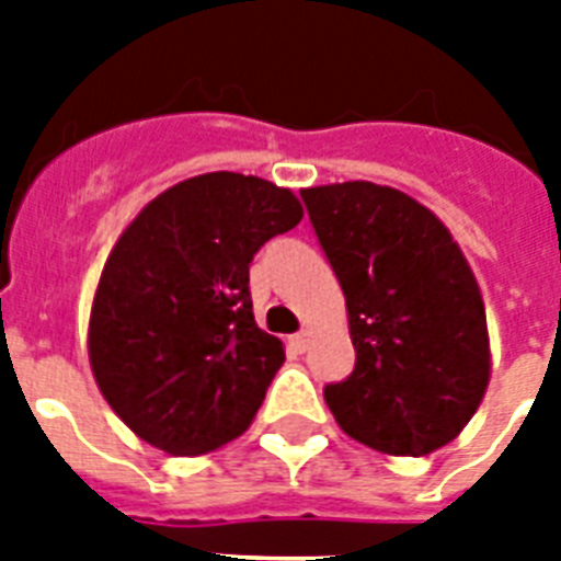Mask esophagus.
Segmentation results:
<instances>
[{"label":"esophagus","mask_w":561,"mask_h":561,"mask_svg":"<svg viewBox=\"0 0 561 561\" xmlns=\"http://www.w3.org/2000/svg\"><path fill=\"white\" fill-rule=\"evenodd\" d=\"M308 341H311V332H308V329H302V332L294 334V337H290L288 346H290V350H294V352H297V355H302V352L308 350Z\"/></svg>","instance_id":"obj_1"}]
</instances>
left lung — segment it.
I'll return each instance as SVG.
<instances>
[{
	"mask_svg": "<svg viewBox=\"0 0 561 561\" xmlns=\"http://www.w3.org/2000/svg\"><path fill=\"white\" fill-rule=\"evenodd\" d=\"M346 297L355 369L329 383L343 434L396 457L443 448L489 387L486 308L466 255L434 211L367 180L302 188Z\"/></svg>",
	"mask_w": 561,
	"mask_h": 561,
	"instance_id": "8db88e82",
	"label": "left lung"
}]
</instances>
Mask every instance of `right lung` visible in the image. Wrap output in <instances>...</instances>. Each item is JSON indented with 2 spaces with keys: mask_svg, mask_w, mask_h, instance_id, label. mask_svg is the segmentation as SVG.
<instances>
[{
  "mask_svg": "<svg viewBox=\"0 0 561 561\" xmlns=\"http://www.w3.org/2000/svg\"><path fill=\"white\" fill-rule=\"evenodd\" d=\"M299 220L290 188L211 171L122 232L92 299L90 367L139 439L197 457L250 427L285 364L279 337L255 325L250 262Z\"/></svg>",
  "mask_w": 561,
  "mask_h": 561,
  "instance_id": "right-lung-1",
  "label": "right lung"
}]
</instances>
